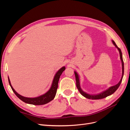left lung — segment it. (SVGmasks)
Masks as SVG:
<instances>
[{
    "label": "left lung",
    "instance_id": "1",
    "mask_svg": "<svg viewBox=\"0 0 130 130\" xmlns=\"http://www.w3.org/2000/svg\"><path fill=\"white\" fill-rule=\"evenodd\" d=\"M112 43L114 44V45L116 47L117 49L119 51V54H120V60L121 61V66H122V76H121L120 80L117 85L113 86H111V87H110L107 89H106V90H104V91L100 93H98L97 94H88L87 93L84 92V90L82 89V88H81V86H80V81L79 75L78 74V73L76 71H74L75 75L76 82V87L78 90V91H79V92L81 93V94L82 96H84V97L87 98V99H92V100L101 99H103V98H105L108 96L112 95V94L115 93L117 90V89L119 88V86L122 81V79H123V77L124 76V62H123V56H122V53L121 52V50L120 49V48H119L117 46V45H116L115 41H112Z\"/></svg>",
    "mask_w": 130,
    "mask_h": 130
}]
</instances>
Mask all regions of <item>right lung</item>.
Returning a JSON list of instances; mask_svg holds the SVG:
<instances>
[{
  "label": "right lung",
  "mask_w": 130,
  "mask_h": 130,
  "mask_svg": "<svg viewBox=\"0 0 130 130\" xmlns=\"http://www.w3.org/2000/svg\"><path fill=\"white\" fill-rule=\"evenodd\" d=\"M65 69H66V67L64 66L62 67L61 68L59 69L56 73L55 75H54L52 84V85H51L50 89L45 93L37 97L27 98V97H25L20 95V94H18L12 87V86L11 84L10 78L8 76L9 82L11 89L13 90V92L14 93V94L16 95V96L19 98V99H21L23 102H24V103L26 104L34 105H44L49 103L50 101L53 100L54 99V98L56 94L57 89L58 88V83L59 79H60V76L61 75L62 73Z\"/></svg>",
  "instance_id": "add662e5"
}]
</instances>
